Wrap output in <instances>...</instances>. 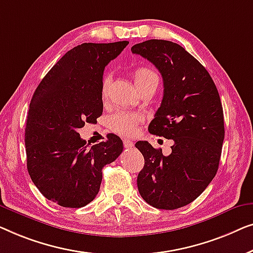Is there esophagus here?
<instances>
[{
    "label": "esophagus",
    "instance_id": "34e87169",
    "mask_svg": "<svg viewBox=\"0 0 253 253\" xmlns=\"http://www.w3.org/2000/svg\"><path fill=\"white\" fill-rule=\"evenodd\" d=\"M123 143H124V147L127 148V149H130V148L134 147V142L130 141V140H124Z\"/></svg>",
    "mask_w": 253,
    "mask_h": 253
}]
</instances>
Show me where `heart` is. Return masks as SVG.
Returning a JSON list of instances; mask_svg holds the SVG:
<instances>
[{"mask_svg": "<svg viewBox=\"0 0 253 253\" xmlns=\"http://www.w3.org/2000/svg\"><path fill=\"white\" fill-rule=\"evenodd\" d=\"M131 77H133L134 84L137 90L147 87H154L156 89L159 84L157 73L155 71L148 69V67H136L131 73ZM110 84H111L110 78L108 76L103 77L101 83V95L103 99L108 97ZM142 120H143V118L138 113L118 112L110 117L108 125L110 129L115 131V133H118L123 136H130L136 131V127L138 124L142 123Z\"/></svg>", "mask_w": 253, "mask_h": 253, "instance_id": "1", "label": "heart"}]
</instances>
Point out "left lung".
Wrapping results in <instances>:
<instances>
[{
	"mask_svg": "<svg viewBox=\"0 0 253 253\" xmlns=\"http://www.w3.org/2000/svg\"><path fill=\"white\" fill-rule=\"evenodd\" d=\"M131 52L154 64L164 81L162 104L148 129L174 142L169 156L147 141L136 142L144 157L138 193L154 208H182L206 189L218 170L225 138L219 92L205 67L180 44L148 40L133 45Z\"/></svg>",
	"mask_w": 253,
	"mask_h": 253,
	"instance_id": "obj_1",
	"label": "left lung"
}]
</instances>
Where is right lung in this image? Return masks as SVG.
I'll use <instances>...</instances> for the list:
<instances>
[{"mask_svg":"<svg viewBox=\"0 0 253 253\" xmlns=\"http://www.w3.org/2000/svg\"><path fill=\"white\" fill-rule=\"evenodd\" d=\"M128 43L77 45L51 67L32 97L25 128L27 170L40 193L63 208L89 204L98 194L103 167L123 152L115 134L89 148L78 130L102 116L104 67Z\"/></svg>","mask_w":253,"mask_h":253,"instance_id":"add662e5","label":"right lung"}]
</instances>
